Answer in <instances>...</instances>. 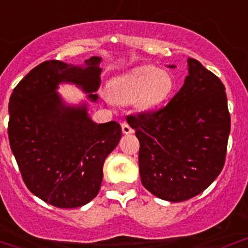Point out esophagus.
<instances>
[{
	"mask_svg": "<svg viewBox=\"0 0 248 248\" xmlns=\"http://www.w3.org/2000/svg\"><path fill=\"white\" fill-rule=\"evenodd\" d=\"M121 128H122V133L124 134H131L134 132L133 128H132V127L127 124V122H124V124H121Z\"/></svg>",
	"mask_w": 248,
	"mask_h": 248,
	"instance_id": "obj_1",
	"label": "esophagus"
}]
</instances>
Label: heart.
I'll use <instances>...</instances> for the list:
<instances>
[{"label": "heart", "mask_w": 248, "mask_h": 248, "mask_svg": "<svg viewBox=\"0 0 248 248\" xmlns=\"http://www.w3.org/2000/svg\"><path fill=\"white\" fill-rule=\"evenodd\" d=\"M172 89L170 73L155 66H140L115 78L109 85V96L116 104L136 101L138 109L151 110L166 102Z\"/></svg>", "instance_id": "b5f03b06"}]
</instances>
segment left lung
Returning a JSON list of instances; mask_svg holds the SVG:
<instances>
[{
	"label": "left lung",
	"mask_w": 248,
	"mask_h": 248,
	"mask_svg": "<svg viewBox=\"0 0 248 248\" xmlns=\"http://www.w3.org/2000/svg\"><path fill=\"white\" fill-rule=\"evenodd\" d=\"M187 64L188 76L164 108L129 116L140 142L142 186L172 202L198 196L215 181L231 133L224 85L197 60Z\"/></svg>",
	"instance_id": "8db88e82"
}]
</instances>
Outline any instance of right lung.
Wrapping results in <instances>:
<instances>
[{"mask_svg":"<svg viewBox=\"0 0 248 248\" xmlns=\"http://www.w3.org/2000/svg\"><path fill=\"white\" fill-rule=\"evenodd\" d=\"M101 61L92 56L84 66L43 62L9 99V144L22 180L52 206L73 209L91 202L101 188L104 161L122 137L116 121L96 124L86 103L69 106L57 93L60 84H74L96 102Z\"/></svg>","mask_w":248,"mask_h":248,"instance_id":"right-lung-1","label":"right lung"}]
</instances>
